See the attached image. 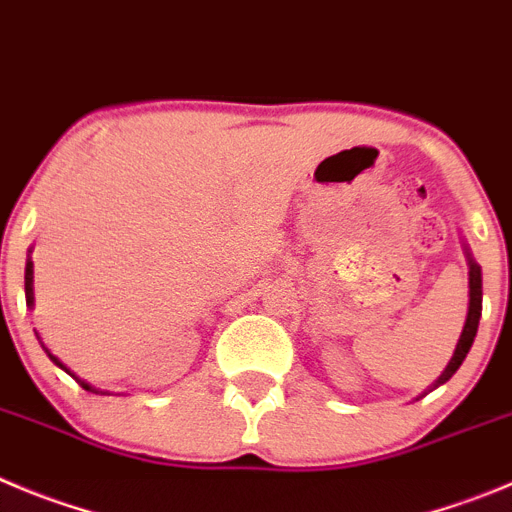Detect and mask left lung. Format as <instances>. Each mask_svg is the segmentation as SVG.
<instances>
[{
  "label": "left lung",
  "mask_w": 512,
  "mask_h": 512,
  "mask_svg": "<svg viewBox=\"0 0 512 512\" xmlns=\"http://www.w3.org/2000/svg\"><path fill=\"white\" fill-rule=\"evenodd\" d=\"M480 315H482V275H480V267H477V262H472V257H470V310H467V321H465V328H462L460 341H457L455 356L450 358V364H447V369H444V374L439 376L437 384L434 386H442L444 381H450L452 374H455V371L462 366V361H465L467 351H470L472 341H475V336H477V323H480Z\"/></svg>",
  "instance_id": "left-lung-1"
}]
</instances>
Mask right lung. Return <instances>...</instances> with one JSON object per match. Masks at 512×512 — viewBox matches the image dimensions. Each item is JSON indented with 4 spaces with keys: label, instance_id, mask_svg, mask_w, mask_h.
<instances>
[{
    "label": "right lung",
    "instance_id": "obj_1",
    "mask_svg": "<svg viewBox=\"0 0 512 512\" xmlns=\"http://www.w3.org/2000/svg\"><path fill=\"white\" fill-rule=\"evenodd\" d=\"M25 295H27V305H32V260H27V267H25ZM42 348H45V346H42ZM45 351H47V348H45ZM47 356H50L52 361H55V364L60 366L62 371H68V374H70V369H68V366H65V364H60V358H55V356H52L50 351H47ZM70 376H75V374H70ZM75 381H78V384L83 386L85 391H95L93 386H90V384H85V381H80L78 376H75ZM95 394H98V391H95Z\"/></svg>",
    "mask_w": 512,
    "mask_h": 512
}]
</instances>
